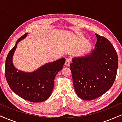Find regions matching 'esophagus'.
<instances>
[{"label":"esophagus","mask_w":122,"mask_h":122,"mask_svg":"<svg viewBox=\"0 0 122 122\" xmlns=\"http://www.w3.org/2000/svg\"><path fill=\"white\" fill-rule=\"evenodd\" d=\"M71 60H70L69 58H67V59L66 60L65 65L66 66H69L70 65V64H71Z\"/></svg>","instance_id":"1"}]
</instances>
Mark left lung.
<instances>
[{"label":"left lung","mask_w":122,"mask_h":122,"mask_svg":"<svg viewBox=\"0 0 122 122\" xmlns=\"http://www.w3.org/2000/svg\"><path fill=\"white\" fill-rule=\"evenodd\" d=\"M95 47L87 54L72 58L71 71L76 93L80 99L92 100L110 89L117 76L118 57L107 39L95 33Z\"/></svg>","instance_id":"8db88e82"}]
</instances>
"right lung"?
Here are the masks:
<instances>
[{
    "instance_id": "1",
    "label": "right lung",
    "mask_w": 122,
    "mask_h": 122,
    "mask_svg": "<svg viewBox=\"0 0 122 122\" xmlns=\"http://www.w3.org/2000/svg\"><path fill=\"white\" fill-rule=\"evenodd\" d=\"M28 34L19 38L8 53L5 60V79L12 91L22 99L34 103L44 102L51 95L56 76L63 68L65 59L46 63L33 72L18 69L13 64L14 54L18 43L26 38Z\"/></svg>"
}]
</instances>
